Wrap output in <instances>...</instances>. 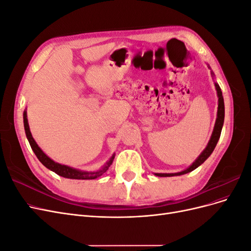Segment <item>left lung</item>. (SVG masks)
I'll list each match as a JSON object with an SVG mask.
<instances>
[{"label": "left lung", "mask_w": 251, "mask_h": 251, "mask_svg": "<svg viewBox=\"0 0 251 251\" xmlns=\"http://www.w3.org/2000/svg\"><path fill=\"white\" fill-rule=\"evenodd\" d=\"M215 86H216V90H217L218 97H219L218 114H217V120H216V125H215V127H214V132H212V134H211V137H210V140L207 144V147L205 148V150L202 151L201 155L198 158H197V160L185 171H182L180 173H175V174H155L156 176H158V177H173V176H180V175L187 174V173L192 172V171H194V170L198 168L199 165H201L210 156L212 151H214V150L217 146V143L219 141L220 135H221L222 126H223V124H224V114H225L224 100H223L221 88L219 87L218 83H215Z\"/></svg>", "instance_id": "1"}]
</instances>
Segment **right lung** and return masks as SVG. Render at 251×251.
<instances>
[{
  "mask_svg": "<svg viewBox=\"0 0 251 251\" xmlns=\"http://www.w3.org/2000/svg\"><path fill=\"white\" fill-rule=\"evenodd\" d=\"M24 127H25V133H26V136H27V139L30 143V147H31L32 151H34L35 156L37 157V159L46 166L47 169H49L50 171L54 172L55 174H57L58 176H62L64 178H69V179H81V180H88V179H95L97 177L101 176V175L103 173L107 172L109 170V168L111 166V164L113 163V160H114V157L115 156H112V158L109 160V162L105 164L104 168L100 171L98 172H91V173H88V172H81V171H78V170H75V169H72V168H69V166L67 165H63V164H59L57 162H54L52 160V159H50L46 154L44 153V151L39 148V146H37L36 142L34 141L33 137L31 133H30V130H29V125H28V120H27V114H26V111L24 112Z\"/></svg>",
  "mask_w": 251,
  "mask_h": 251,
  "instance_id": "right-lung-1",
  "label": "right lung"
}]
</instances>
